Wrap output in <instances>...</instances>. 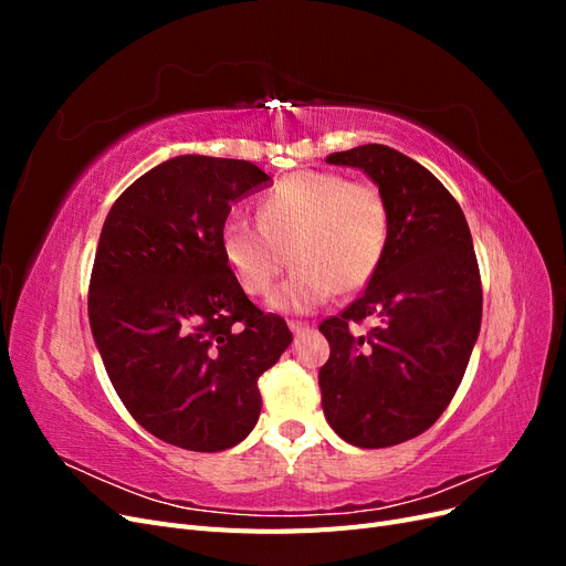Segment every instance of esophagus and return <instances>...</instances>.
I'll return each instance as SVG.
<instances>
[{
    "instance_id": "obj_1",
    "label": "esophagus",
    "mask_w": 566,
    "mask_h": 566,
    "mask_svg": "<svg viewBox=\"0 0 566 566\" xmlns=\"http://www.w3.org/2000/svg\"><path fill=\"white\" fill-rule=\"evenodd\" d=\"M287 328L293 331V335H302V333L310 331V323H304V321H287Z\"/></svg>"
}]
</instances>
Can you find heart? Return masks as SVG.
Wrapping results in <instances>:
<instances>
[{
  "mask_svg": "<svg viewBox=\"0 0 566 566\" xmlns=\"http://www.w3.org/2000/svg\"><path fill=\"white\" fill-rule=\"evenodd\" d=\"M260 227L229 217L219 229L221 254L248 295H266L283 266L290 279L269 304L304 314L337 295H354L378 271L389 233L378 186L335 172L300 169L256 205Z\"/></svg>",
  "mask_w": 566,
  "mask_h": 566,
  "instance_id": "obj_1",
  "label": "heart"
}]
</instances>
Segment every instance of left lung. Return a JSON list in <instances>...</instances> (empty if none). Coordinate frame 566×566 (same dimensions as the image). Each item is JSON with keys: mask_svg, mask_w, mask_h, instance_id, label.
Returning <instances> with one entry per match:
<instances>
[{"mask_svg": "<svg viewBox=\"0 0 566 566\" xmlns=\"http://www.w3.org/2000/svg\"><path fill=\"white\" fill-rule=\"evenodd\" d=\"M325 163L378 186L389 233L366 293L318 325L331 342L321 403L337 437L385 449L422 434L451 403L482 325V281L468 219L430 169L382 144ZM368 315L379 325L354 338L348 325Z\"/></svg>", "mask_w": 566, "mask_h": 566, "instance_id": "obj_1", "label": "left lung"}]
</instances>
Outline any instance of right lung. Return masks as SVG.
I'll list each match as a JSON object with an SVG mask.
<instances>
[{"mask_svg":"<svg viewBox=\"0 0 566 566\" xmlns=\"http://www.w3.org/2000/svg\"><path fill=\"white\" fill-rule=\"evenodd\" d=\"M266 184L248 160L177 156L136 179L101 229L90 283L101 361L132 418L186 451H224L252 432L256 380L293 342L219 245L231 205Z\"/></svg>","mask_w":566,"mask_h":566,"instance_id":"add662e5","label":"right lung"}]
</instances>
